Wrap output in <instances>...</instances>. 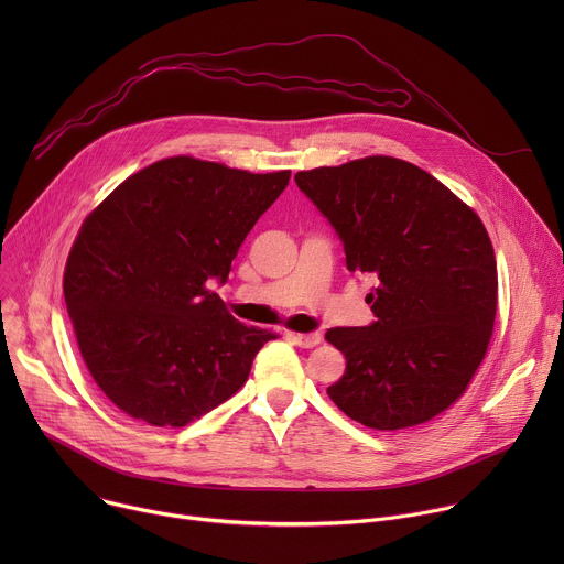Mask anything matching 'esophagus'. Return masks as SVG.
<instances>
[{"mask_svg": "<svg viewBox=\"0 0 564 564\" xmlns=\"http://www.w3.org/2000/svg\"><path fill=\"white\" fill-rule=\"evenodd\" d=\"M294 344L299 348H314L321 344V335L318 333H299V335H292Z\"/></svg>", "mask_w": 564, "mask_h": 564, "instance_id": "34e87169", "label": "esophagus"}]
</instances>
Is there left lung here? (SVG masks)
<instances>
[{"instance_id": "8db88e82", "label": "left lung", "mask_w": 564, "mask_h": 564, "mask_svg": "<svg viewBox=\"0 0 564 564\" xmlns=\"http://www.w3.org/2000/svg\"><path fill=\"white\" fill-rule=\"evenodd\" d=\"M294 181L337 231L348 270L375 283L372 324L326 333L348 361L330 399L377 431L444 413L485 359L496 321L498 268L479 216L424 170L388 155Z\"/></svg>"}]
</instances>
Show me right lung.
<instances>
[{
	"label": "right lung",
	"instance_id": "right-lung-1",
	"mask_svg": "<svg viewBox=\"0 0 564 564\" xmlns=\"http://www.w3.org/2000/svg\"><path fill=\"white\" fill-rule=\"evenodd\" d=\"M290 172L250 174L176 155L127 178L83 225L64 301L83 359L113 404L185 426L229 399L276 335L236 321L227 281L246 236Z\"/></svg>",
	"mask_w": 564,
	"mask_h": 564
}]
</instances>
